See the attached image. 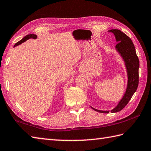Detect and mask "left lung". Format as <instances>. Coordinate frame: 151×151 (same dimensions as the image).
<instances>
[{
	"mask_svg": "<svg viewBox=\"0 0 151 151\" xmlns=\"http://www.w3.org/2000/svg\"><path fill=\"white\" fill-rule=\"evenodd\" d=\"M108 32H112L115 37L116 42L117 43L115 46V51L124 61L128 79L125 93L114 108L111 111H103L95 109L91 106L96 111L102 113H109V111L116 113L121 111L130 100L139 84V61L132 40L124 32L118 29H111L108 30Z\"/></svg>",
	"mask_w": 151,
	"mask_h": 151,
	"instance_id": "obj_1",
	"label": "left lung"
}]
</instances>
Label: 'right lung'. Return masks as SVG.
I'll list each match as a JSON object with an SVG mask.
<instances>
[{
  "label": "right lung",
  "instance_id": "obj_1",
  "mask_svg": "<svg viewBox=\"0 0 151 151\" xmlns=\"http://www.w3.org/2000/svg\"><path fill=\"white\" fill-rule=\"evenodd\" d=\"M37 38V35H34V34H30V35H27V36H24L22 40H21L20 41L17 42L16 44H15V45L14 46V47H16V46H17V45H21V44H23V43H24V42H26L27 40H28L29 39H30V38Z\"/></svg>",
  "mask_w": 151,
  "mask_h": 151
}]
</instances>
